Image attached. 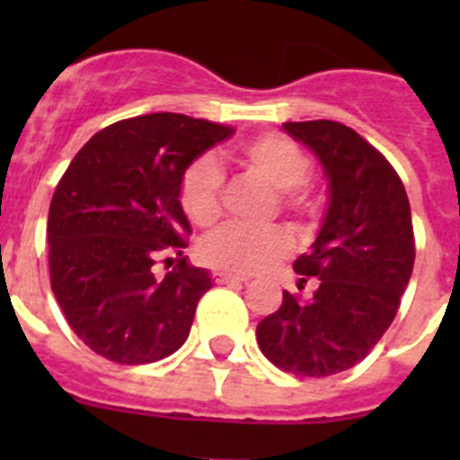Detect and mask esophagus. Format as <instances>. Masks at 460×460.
Instances as JSON below:
<instances>
[{
	"label": "esophagus",
	"mask_w": 460,
	"mask_h": 460,
	"mask_svg": "<svg viewBox=\"0 0 460 460\" xmlns=\"http://www.w3.org/2000/svg\"><path fill=\"white\" fill-rule=\"evenodd\" d=\"M214 283L223 286V283H246V276H239V274H230V271H214Z\"/></svg>",
	"instance_id": "obj_1"
}]
</instances>
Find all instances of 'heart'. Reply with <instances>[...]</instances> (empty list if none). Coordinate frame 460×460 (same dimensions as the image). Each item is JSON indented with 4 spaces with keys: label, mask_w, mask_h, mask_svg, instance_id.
<instances>
[{
    "label": "heart",
    "mask_w": 460,
    "mask_h": 460,
    "mask_svg": "<svg viewBox=\"0 0 460 460\" xmlns=\"http://www.w3.org/2000/svg\"><path fill=\"white\" fill-rule=\"evenodd\" d=\"M242 164L260 180L280 190V202L288 211L304 217L311 214L313 200L306 190L311 158L295 140L280 133H265L242 145ZM223 180L211 158H200L186 168L180 184V205L190 223L207 227L221 217ZM292 251L286 230H251L243 226H226L202 239L200 255L207 265L233 274H255Z\"/></svg>",
    "instance_id": "1"
}]
</instances>
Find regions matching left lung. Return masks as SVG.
<instances>
[{"label": "left lung", "mask_w": 460, "mask_h": 460, "mask_svg": "<svg viewBox=\"0 0 460 460\" xmlns=\"http://www.w3.org/2000/svg\"><path fill=\"white\" fill-rule=\"evenodd\" d=\"M327 177V211L295 271L318 276L311 299L283 292L279 311L255 329L260 350L295 376L348 371L392 324L412 276L414 234L408 193L389 161L350 126L288 121Z\"/></svg>", "instance_id": "left-lung-1"}]
</instances>
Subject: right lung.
I'll list each match as a JSON object with an SVG mask.
<instances>
[{
    "label": "right lung",
    "mask_w": 460,
    "mask_h": 460,
    "mask_svg": "<svg viewBox=\"0 0 460 460\" xmlns=\"http://www.w3.org/2000/svg\"><path fill=\"white\" fill-rule=\"evenodd\" d=\"M230 136V126L174 112L117 121L75 154L57 184L48 214L50 286L96 355L152 364L189 339L209 271L181 258L156 279L154 262L186 249V168Z\"/></svg>",
    "instance_id": "right-lung-1"
}]
</instances>
